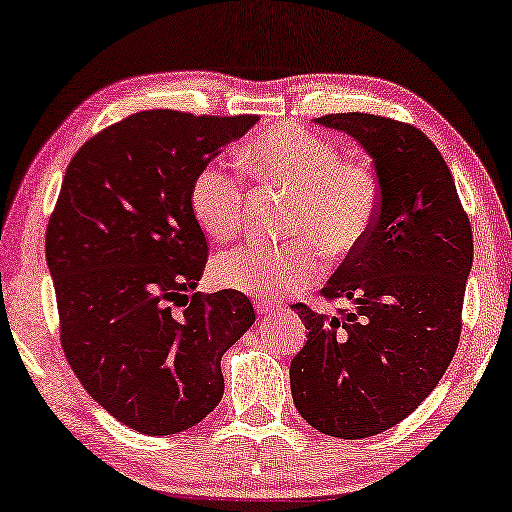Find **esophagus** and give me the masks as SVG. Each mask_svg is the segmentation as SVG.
I'll return each instance as SVG.
<instances>
[{"mask_svg": "<svg viewBox=\"0 0 512 512\" xmlns=\"http://www.w3.org/2000/svg\"><path fill=\"white\" fill-rule=\"evenodd\" d=\"M255 310L262 316H273V314L282 312V305L275 303V300H259V303H255Z\"/></svg>", "mask_w": 512, "mask_h": 512, "instance_id": "34e87169", "label": "esophagus"}]
</instances>
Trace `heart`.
Masks as SVG:
<instances>
[{
    "instance_id": "heart-1",
    "label": "heart",
    "mask_w": 512,
    "mask_h": 512,
    "mask_svg": "<svg viewBox=\"0 0 512 512\" xmlns=\"http://www.w3.org/2000/svg\"><path fill=\"white\" fill-rule=\"evenodd\" d=\"M241 164L253 180L291 196L287 243H246L216 255L218 287L246 296L303 291L321 273V246L330 257L358 250L376 225L380 191L369 166L344 159L335 143L298 125L266 129L250 141ZM241 177L221 161H209L193 177L191 212L207 237L237 234L243 214Z\"/></svg>"
}]
</instances>
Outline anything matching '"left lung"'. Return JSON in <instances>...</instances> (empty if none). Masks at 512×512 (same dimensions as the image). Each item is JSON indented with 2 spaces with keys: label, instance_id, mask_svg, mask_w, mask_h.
Listing matches in <instances>:
<instances>
[{
  "label": "left lung",
  "instance_id": "obj_1",
  "mask_svg": "<svg viewBox=\"0 0 512 512\" xmlns=\"http://www.w3.org/2000/svg\"><path fill=\"white\" fill-rule=\"evenodd\" d=\"M376 168L380 207L369 239L321 294L351 300L337 316L298 303L305 346L291 360L296 410L316 431L360 440L410 415L440 383L460 339L472 225L440 150L417 127L373 113H328Z\"/></svg>",
  "mask_w": 512,
  "mask_h": 512
}]
</instances>
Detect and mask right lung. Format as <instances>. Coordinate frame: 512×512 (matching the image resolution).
<instances>
[{"label": "right lung", "instance_id": "obj_1", "mask_svg": "<svg viewBox=\"0 0 512 512\" xmlns=\"http://www.w3.org/2000/svg\"><path fill=\"white\" fill-rule=\"evenodd\" d=\"M257 120L134 113L81 145L63 177L45 234L63 353L86 392L143 435L205 419L223 399V353L255 323L239 291H186L207 264L193 177Z\"/></svg>", "mask_w": 512, "mask_h": 512}]
</instances>
